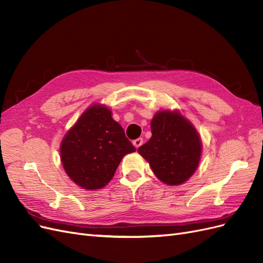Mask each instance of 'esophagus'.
<instances>
[{
	"mask_svg": "<svg viewBox=\"0 0 263 263\" xmlns=\"http://www.w3.org/2000/svg\"><path fill=\"white\" fill-rule=\"evenodd\" d=\"M142 142H144V139H142V138H137V139H135L133 141V144H134V146L136 147V148H139L142 145Z\"/></svg>",
	"mask_w": 263,
	"mask_h": 263,
	"instance_id": "obj_1",
	"label": "esophagus"
}]
</instances>
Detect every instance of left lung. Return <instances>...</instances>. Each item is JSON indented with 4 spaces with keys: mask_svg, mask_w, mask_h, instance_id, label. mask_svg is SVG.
<instances>
[{
    "mask_svg": "<svg viewBox=\"0 0 263 263\" xmlns=\"http://www.w3.org/2000/svg\"><path fill=\"white\" fill-rule=\"evenodd\" d=\"M153 136L138 148L156 177L165 184L184 183L200 162L202 142L194 127L178 112H159L151 121Z\"/></svg>",
    "mask_w": 263,
    "mask_h": 263,
    "instance_id": "8db88e82",
    "label": "left lung"
}]
</instances>
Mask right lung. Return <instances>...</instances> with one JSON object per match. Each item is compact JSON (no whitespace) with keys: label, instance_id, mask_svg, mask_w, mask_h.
<instances>
[{"label":"right lung","instance_id":"add662e5","mask_svg":"<svg viewBox=\"0 0 263 263\" xmlns=\"http://www.w3.org/2000/svg\"><path fill=\"white\" fill-rule=\"evenodd\" d=\"M136 148L123 127L103 105L87 108L62 139L61 162L70 179L85 190H98L112 180L125 155Z\"/></svg>","mask_w":263,"mask_h":263}]
</instances>
